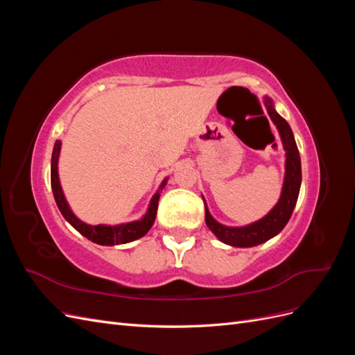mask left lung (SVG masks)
<instances>
[{
    "label": "left lung",
    "instance_id": "8db88e82",
    "mask_svg": "<svg viewBox=\"0 0 355 355\" xmlns=\"http://www.w3.org/2000/svg\"><path fill=\"white\" fill-rule=\"evenodd\" d=\"M263 101L268 115H270L278 133H280L283 148L286 151V173L283 189L280 200H278V202L271 209V211L262 219L256 220L250 225H245V227H227V225L219 223L216 219H213L207 209V204L204 201V207H206V225L209 230L216 235L222 243L232 247H253L268 241L270 239L275 237L278 232H282L290 216H292L299 197L300 182H302L300 157L292 128H290L284 118L275 111L274 103L268 96H265Z\"/></svg>",
    "mask_w": 355,
    "mask_h": 355
}]
</instances>
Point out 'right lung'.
I'll list each match as a JSON object with an SVG mask.
<instances>
[{"instance_id": "add662e5", "label": "right lung", "mask_w": 355, "mask_h": 355, "mask_svg": "<svg viewBox=\"0 0 355 355\" xmlns=\"http://www.w3.org/2000/svg\"><path fill=\"white\" fill-rule=\"evenodd\" d=\"M60 146H62V142L56 141L55 148H53V154H51L50 179H51L53 196H55L56 204H58L60 213L63 214V218H65L81 235H84L85 239H89L90 241H93L96 244H101V245L125 244V243H130V241H135L137 239L144 237V235L149 230H151V227L155 222L159 191L166 187L167 179L163 180V184H161L159 189L151 198L149 207L142 219L127 222V223H120V225H89L75 216L69 207L65 196H63L60 180H59V173H58V161H59V155H60Z\"/></svg>"}]
</instances>
